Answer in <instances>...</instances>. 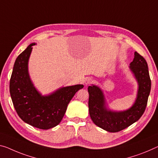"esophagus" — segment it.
Masks as SVG:
<instances>
[{"mask_svg": "<svg viewBox=\"0 0 158 158\" xmlns=\"http://www.w3.org/2000/svg\"><path fill=\"white\" fill-rule=\"evenodd\" d=\"M93 82V80L90 78V77H87V78H85V85H89Z\"/></svg>", "mask_w": 158, "mask_h": 158, "instance_id": "1", "label": "esophagus"}]
</instances>
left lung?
Instances as JSON below:
<instances>
[{
    "mask_svg": "<svg viewBox=\"0 0 158 158\" xmlns=\"http://www.w3.org/2000/svg\"><path fill=\"white\" fill-rule=\"evenodd\" d=\"M130 64V69L137 79L139 89L135 104L131 108L121 112L109 111L104 106L102 92L97 86H89V113L94 124L109 132H118L137 121L143 114L151 89L146 60L136 52Z\"/></svg>",
    "mask_w": 158,
    "mask_h": 158,
    "instance_id": "1",
    "label": "left lung"
}]
</instances>
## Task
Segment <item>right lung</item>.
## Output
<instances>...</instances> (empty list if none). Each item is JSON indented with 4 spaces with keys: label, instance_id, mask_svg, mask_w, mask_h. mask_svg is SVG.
<instances>
[{
    "label": "right lung",
    "instance_id": "right-lung-1",
    "mask_svg": "<svg viewBox=\"0 0 158 158\" xmlns=\"http://www.w3.org/2000/svg\"><path fill=\"white\" fill-rule=\"evenodd\" d=\"M31 44L18 56L10 80V93L16 112L23 121L40 129H48L62 120L68 104L82 85L62 87L48 96L43 97L33 86L27 71Z\"/></svg>",
    "mask_w": 158,
    "mask_h": 158
}]
</instances>
